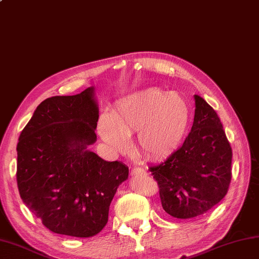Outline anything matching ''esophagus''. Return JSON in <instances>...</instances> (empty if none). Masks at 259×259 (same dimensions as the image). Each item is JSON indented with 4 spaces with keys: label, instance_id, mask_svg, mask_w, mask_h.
Returning a JSON list of instances; mask_svg holds the SVG:
<instances>
[{
    "label": "esophagus",
    "instance_id": "esophagus-1",
    "mask_svg": "<svg viewBox=\"0 0 259 259\" xmlns=\"http://www.w3.org/2000/svg\"><path fill=\"white\" fill-rule=\"evenodd\" d=\"M144 174H146V170L139 167H135L133 170H131V176H139Z\"/></svg>",
    "mask_w": 259,
    "mask_h": 259
}]
</instances>
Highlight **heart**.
Masks as SVG:
<instances>
[{
	"instance_id": "obj_1",
	"label": "heart",
	"mask_w": 259,
	"mask_h": 259,
	"mask_svg": "<svg viewBox=\"0 0 259 259\" xmlns=\"http://www.w3.org/2000/svg\"><path fill=\"white\" fill-rule=\"evenodd\" d=\"M190 119V106L183 96L150 88L121 98L111 115H101L98 128L101 138L118 151H124L129 146L126 137L136 134L140 155L160 160L177 150Z\"/></svg>"
}]
</instances>
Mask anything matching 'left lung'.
<instances>
[{"mask_svg":"<svg viewBox=\"0 0 259 259\" xmlns=\"http://www.w3.org/2000/svg\"><path fill=\"white\" fill-rule=\"evenodd\" d=\"M195 118L183 146L149 170L163 210L179 219L207 212L226 196L233 150L216 111L195 95Z\"/></svg>","mask_w":259,"mask_h":259,"instance_id":"8db88e82","label":"left lung"}]
</instances>
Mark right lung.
I'll return each instance as SVG.
<instances>
[{
  "instance_id": "obj_1",
  "label": "right lung",
  "mask_w": 259,
  "mask_h": 259,
  "mask_svg": "<svg viewBox=\"0 0 259 259\" xmlns=\"http://www.w3.org/2000/svg\"><path fill=\"white\" fill-rule=\"evenodd\" d=\"M95 88L38 104L19 137L16 181L22 200L51 232L87 238L108 223L109 207L129 169L88 147L97 140Z\"/></svg>"
}]
</instances>
